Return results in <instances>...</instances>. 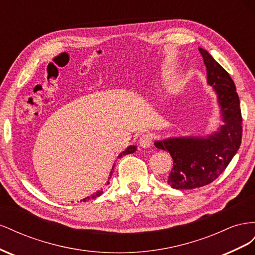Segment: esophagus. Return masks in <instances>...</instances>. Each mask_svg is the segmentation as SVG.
Segmentation results:
<instances>
[{
    "instance_id": "34e87169",
    "label": "esophagus",
    "mask_w": 255,
    "mask_h": 255,
    "mask_svg": "<svg viewBox=\"0 0 255 255\" xmlns=\"http://www.w3.org/2000/svg\"><path fill=\"white\" fill-rule=\"evenodd\" d=\"M153 142V136L152 134H142L139 138V144L142 146V148H149V146Z\"/></svg>"
}]
</instances>
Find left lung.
Instances as JSON below:
<instances>
[{
    "instance_id": "8db88e82",
    "label": "left lung",
    "mask_w": 255,
    "mask_h": 255,
    "mask_svg": "<svg viewBox=\"0 0 255 255\" xmlns=\"http://www.w3.org/2000/svg\"><path fill=\"white\" fill-rule=\"evenodd\" d=\"M206 67L207 83L218 95L225 125L207 138H168L155 141L168 151L173 167L168 184L175 189H194L211 184L225 171L242 143L243 117L236 87L230 74L206 50L199 48Z\"/></svg>"
}]
</instances>
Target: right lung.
Masks as SVG:
<instances>
[{"instance_id": "add662e5", "label": "right lung", "mask_w": 255, "mask_h": 255, "mask_svg": "<svg viewBox=\"0 0 255 255\" xmlns=\"http://www.w3.org/2000/svg\"><path fill=\"white\" fill-rule=\"evenodd\" d=\"M136 151V146L135 145H129L128 148L126 150V151H123L122 153H120V155H119V157H121V156H123V155H127V154H132V153H134ZM113 170H114V167H113ZM112 174H113V171H111V176H112ZM102 190H99V191H97L95 195H92V196H90V197H87V198H85V199H83L82 201H87V200H90V199H95V198H97V197H99L100 195L102 194ZM81 201V202H82Z\"/></svg>"}]
</instances>
